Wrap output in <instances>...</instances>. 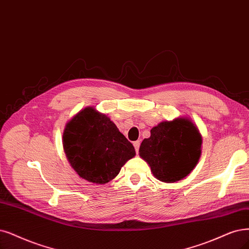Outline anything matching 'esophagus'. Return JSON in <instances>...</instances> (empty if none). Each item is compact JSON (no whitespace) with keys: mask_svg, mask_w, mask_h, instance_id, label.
I'll return each instance as SVG.
<instances>
[{"mask_svg":"<svg viewBox=\"0 0 249 249\" xmlns=\"http://www.w3.org/2000/svg\"><path fill=\"white\" fill-rule=\"evenodd\" d=\"M133 145H134V149L136 151V153H139V150H140V145H141V142L140 141H136L133 142Z\"/></svg>","mask_w":249,"mask_h":249,"instance_id":"34e87169","label":"esophagus"}]
</instances>
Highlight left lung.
<instances>
[{
	"label": "left lung",
	"instance_id": "8db88e82",
	"mask_svg": "<svg viewBox=\"0 0 249 249\" xmlns=\"http://www.w3.org/2000/svg\"><path fill=\"white\" fill-rule=\"evenodd\" d=\"M202 136L188 118L164 121L152 128L144 139L140 156L149 164L156 178L176 182L194 169L201 156Z\"/></svg>",
	"mask_w": 249,
	"mask_h": 249
}]
</instances>
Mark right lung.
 Masks as SVG:
<instances>
[{
  "mask_svg": "<svg viewBox=\"0 0 249 249\" xmlns=\"http://www.w3.org/2000/svg\"><path fill=\"white\" fill-rule=\"evenodd\" d=\"M63 149L79 177L104 183L115 178L135 156L134 146L105 114L87 107L73 117L63 131Z\"/></svg>",
  "mask_w": 249,
  "mask_h": 249,
  "instance_id": "1",
  "label": "right lung"
}]
</instances>
